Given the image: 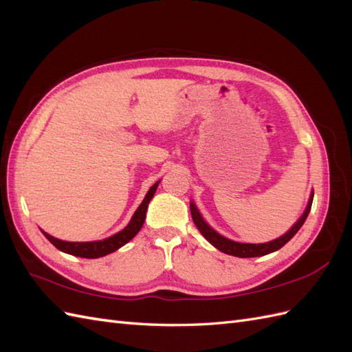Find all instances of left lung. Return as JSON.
<instances>
[{
    "instance_id": "left-lung-1",
    "label": "left lung",
    "mask_w": 352,
    "mask_h": 352,
    "mask_svg": "<svg viewBox=\"0 0 352 352\" xmlns=\"http://www.w3.org/2000/svg\"><path fill=\"white\" fill-rule=\"evenodd\" d=\"M313 197H314V192H311V197H310V201H308V206L304 211V214L300 217V220H298L295 225L287 230L285 235H282L280 238L274 239L272 242H265V243H241V242H235V241H230L225 236L219 235V233L211 229L207 223L204 221V219L201 217L199 211L197 210L194 202H190V214H192V220L195 223V226L198 228V230L201 232V235L204 236L212 247H216L219 251L225 252V254H229V255H235V257H241V258H251V257H261V255H265V254H270L273 251H278L280 250L283 245L291 241L292 236L295 235V233L301 229V226L304 225V221L308 216V212H310L311 210V204H313Z\"/></svg>"
}]
</instances>
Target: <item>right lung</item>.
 Masks as SVG:
<instances>
[{
	"instance_id": "1",
	"label": "right lung",
	"mask_w": 352,
	"mask_h": 352,
	"mask_svg": "<svg viewBox=\"0 0 352 352\" xmlns=\"http://www.w3.org/2000/svg\"><path fill=\"white\" fill-rule=\"evenodd\" d=\"M158 182L154 184L148 194L145 195L144 201L141 202V206L138 207V210L135 211V214L132 217V220L129 221L123 230H120L116 235L102 239V241H94V242H67V241H61L57 239L54 236L48 235L47 232H42L45 235V238L54 245L56 248H58L63 252H67L72 255H76V257H83V258H98V257H104L110 252H114L116 250H119L120 247H123L124 243L129 242L138 232L141 230L144 221H145V214H146V208L150 201L153 199L155 190H157Z\"/></svg>"
}]
</instances>
